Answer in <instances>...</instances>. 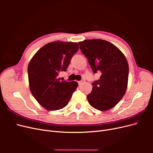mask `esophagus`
<instances>
[{
	"instance_id": "34e87169",
	"label": "esophagus",
	"mask_w": 153,
	"mask_h": 153,
	"mask_svg": "<svg viewBox=\"0 0 153 153\" xmlns=\"http://www.w3.org/2000/svg\"><path fill=\"white\" fill-rule=\"evenodd\" d=\"M84 79H82L80 81H79L78 82V84L79 85H82L83 83H84Z\"/></svg>"
}]
</instances>
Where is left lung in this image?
I'll return each mask as SVG.
<instances>
[{
    "instance_id": "obj_1",
    "label": "left lung",
    "mask_w": 153,
    "mask_h": 153,
    "mask_svg": "<svg viewBox=\"0 0 153 153\" xmlns=\"http://www.w3.org/2000/svg\"><path fill=\"white\" fill-rule=\"evenodd\" d=\"M78 44L92 71L101 74L100 79L92 84V90L87 97L89 103L100 111L111 109L123 98L127 89V60L121 50L107 41L88 39Z\"/></svg>"
}]
</instances>
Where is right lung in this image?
<instances>
[{
	"label": "right lung",
	"mask_w": 153,
	"mask_h": 153,
	"mask_svg": "<svg viewBox=\"0 0 153 153\" xmlns=\"http://www.w3.org/2000/svg\"><path fill=\"white\" fill-rule=\"evenodd\" d=\"M78 49L77 43L55 41L43 46L30 60L27 69L30 90L47 110L65 107L78 87L75 81H60L58 75L66 71Z\"/></svg>",
	"instance_id": "add662e5"
}]
</instances>
